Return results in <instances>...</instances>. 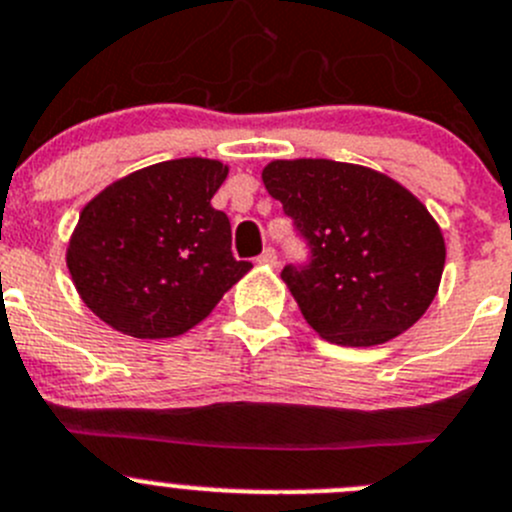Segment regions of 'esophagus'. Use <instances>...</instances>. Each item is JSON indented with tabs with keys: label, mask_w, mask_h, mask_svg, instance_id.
I'll list each match as a JSON object with an SVG mask.
<instances>
[{
	"label": "esophagus",
	"mask_w": 512,
	"mask_h": 512,
	"mask_svg": "<svg viewBox=\"0 0 512 512\" xmlns=\"http://www.w3.org/2000/svg\"><path fill=\"white\" fill-rule=\"evenodd\" d=\"M259 264H264V266H276V264H279V256H276L274 248H264V253H261V256H259Z\"/></svg>",
	"instance_id": "34e87169"
}]
</instances>
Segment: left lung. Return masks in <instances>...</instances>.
<instances>
[{"label":"left lung","mask_w":512,"mask_h":512,"mask_svg":"<svg viewBox=\"0 0 512 512\" xmlns=\"http://www.w3.org/2000/svg\"><path fill=\"white\" fill-rule=\"evenodd\" d=\"M266 191L309 241V269L281 271L321 339L377 347L430 309L445 238L425 203L389 175L326 158L271 160Z\"/></svg>","instance_id":"left-lung-1"}]
</instances>
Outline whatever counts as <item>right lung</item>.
I'll use <instances>...</instances> for the list:
<instances>
[{
	"label": "right lung",
	"mask_w": 512,
	"mask_h": 512,
	"mask_svg": "<svg viewBox=\"0 0 512 512\" xmlns=\"http://www.w3.org/2000/svg\"><path fill=\"white\" fill-rule=\"evenodd\" d=\"M226 175L213 158L165 160L85 203L65 261L97 319L135 339L180 337L251 271L233 259L228 216L211 206Z\"/></svg>",
	"instance_id": "obj_1"
}]
</instances>
